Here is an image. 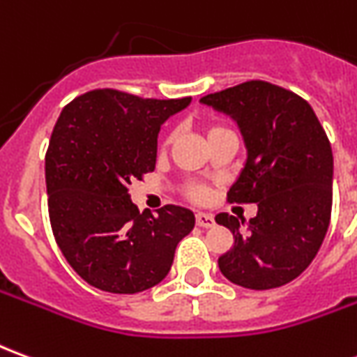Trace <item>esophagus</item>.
Returning a JSON list of instances; mask_svg holds the SVG:
<instances>
[{"instance_id":"obj_1","label":"esophagus","mask_w":357,"mask_h":357,"mask_svg":"<svg viewBox=\"0 0 357 357\" xmlns=\"http://www.w3.org/2000/svg\"><path fill=\"white\" fill-rule=\"evenodd\" d=\"M195 222H197V225H201V227H212L214 225V216L199 212V214H195Z\"/></svg>"}]
</instances>
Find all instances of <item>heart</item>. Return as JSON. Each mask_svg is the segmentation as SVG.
Segmentation results:
<instances>
[{"label":"heart","instance_id":"obj_1","mask_svg":"<svg viewBox=\"0 0 357 357\" xmlns=\"http://www.w3.org/2000/svg\"><path fill=\"white\" fill-rule=\"evenodd\" d=\"M229 130L227 128H224V126H208L206 128V135H208V139H212V137H216V135H222V133H227ZM185 193L189 199H193V201H204L206 199V187L201 185V183H189V185L185 187Z\"/></svg>","mask_w":357,"mask_h":357}]
</instances>
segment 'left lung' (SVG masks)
I'll return each instance as SVG.
<instances>
[{
  "mask_svg": "<svg viewBox=\"0 0 357 357\" xmlns=\"http://www.w3.org/2000/svg\"><path fill=\"white\" fill-rule=\"evenodd\" d=\"M201 102L229 114L247 145V162L227 201L258 204L248 224L225 212L216 216L235 239L218 258L220 271L252 291L291 283L312 264L331 222L327 133L307 101L269 82H245Z\"/></svg>",
  "mask_w": 357,
  "mask_h": 357,
  "instance_id": "obj_1",
  "label": "left lung"
}]
</instances>
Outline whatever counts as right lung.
I'll return each instance as SVG.
<instances>
[{"label": "right lung", "mask_w": 357, "mask_h": 357, "mask_svg": "<svg viewBox=\"0 0 357 357\" xmlns=\"http://www.w3.org/2000/svg\"><path fill=\"white\" fill-rule=\"evenodd\" d=\"M191 102L93 89L66 105L45 153L47 208L66 262L95 289L135 294L168 275L195 214H141L128 189L155 170L160 126Z\"/></svg>", "instance_id": "1"}]
</instances>
